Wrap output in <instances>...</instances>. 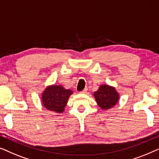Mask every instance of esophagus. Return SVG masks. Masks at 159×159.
I'll use <instances>...</instances> for the list:
<instances>
[{"mask_svg": "<svg viewBox=\"0 0 159 159\" xmlns=\"http://www.w3.org/2000/svg\"><path fill=\"white\" fill-rule=\"evenodd\" d=\"M87 90H88V89L85 88V89H84V90H83L80 93H86L87 92Z\"/></svg>", "mask_w": 159, "mask_h": 159, "instance_id": "esophagus-1", "label": "esophagus"}]
</instances>
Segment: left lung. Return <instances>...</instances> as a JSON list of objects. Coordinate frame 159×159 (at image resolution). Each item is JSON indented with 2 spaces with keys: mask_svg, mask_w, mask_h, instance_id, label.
Instances as JSON below:
<instances>
[{
  "mask_svg": "<svg viewBox=\"0 0 159 159\" xmlns=\"http://www.w3.org/2000/svg\"><path fill=\"white\" fill-rule=\"evenodd\" d=\"M93 97L100 108L107 110L115 106L119 100L120 94L115 87L109 85H101L93 93Z\"/></svg>",
  "mask_w": 159,
  "mask_h": 159,
  "instance_id": "8db88e82",
  "label": "left lung"
}]
</instances>
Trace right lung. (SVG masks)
Segmentation results:
<instances>
[{
    "instance_id": "obj_1",
    "label": "right lung",
    "mask_w": 159,
    "mask_h": 159,
    "mask_svg": "<svg viewBox=\"0 0 159 159\" xmlns=\"http://www.w3.org/2000/svg\"><path fill=\"white\" fill-rule=\"evenodd\" d=\"M73 93V91L66 89L59 85L49 86L42 94V105L48 110L57 113H62L68 99Z\"/></svg>"
}]
</instances>
